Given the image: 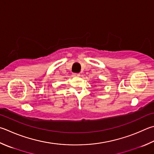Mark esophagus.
Segmentation results:
<instances>
[{"instance_id":"1","label":"esophagus","mask_w":154,"mask_h":154,"mask_svg":"<svg viewBox=\"0 0 154 154\" xmlns=\"http://www.w3.org/2000/svg\"><path fill=\"white\" fill-rule=\"evenodd\" d=\"M73 76L74 77H79V76H80V74L79 73H76V72H75V73H73Z\"/></svg>"}]
</instances>
